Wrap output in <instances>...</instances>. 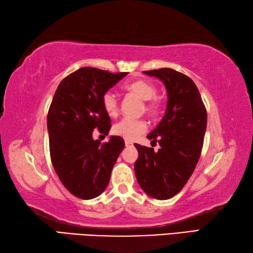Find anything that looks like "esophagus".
I'll use <instances>...</instances> for the list:
<instances>
[{
  "label": "esophagus",
  "mask_w": 253,
  "mask_h": 253,
  "mask_svg": "<svg viewBox=\"0 0 253 253\" xmlns=\"http://www.w3.org/2000/svg\"><path fill=\"white\" fill-rule=\"evenodd\" d=\"M125 145H126V147H130V146H132V142L126 140V141H125Z\"/></svg>",
  "instance_id": "34e87169"
}]
</instances>
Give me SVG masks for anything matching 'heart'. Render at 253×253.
Masks as SVG:
<instances>
[{
    "label": "heart",
    "mask_w": 253,
    "mask_h": 253,
    "mask_svg": "<svg viewBox=\"0 0 253 253\" xmlns=\"http://www.w3.org/2000/svg\"><path fill=\"white\" fill-rule=\"evenodd\" d=\"M126 90L138 96L142 100H146V109L150 114L156 113L158 108V102L156 100L155 96L157 94L156 87L151 83L147 81H135L131 83H127L124 86ZM102 105L109 116H116L118 114V99L117 96L113 91L108 90L104 93L102 97ZM147 123L142 119H134L129 117H125L116 123L113 127V131L115 135L121 136L126 140H135L140 135L144 134L147 130Z\"/></svg>",
    "instance_id": "1"
}]
</instances>
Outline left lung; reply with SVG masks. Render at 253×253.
Returning <instances> with one entry per match:
<instances>
[{
  "label": "left lung",
  "instance_id": "left-lung-1",
  "mask_svg": "<svg viewBox=\"0 0 253 253\" xmlns=\"http://www.w3.org/2000/svg\"><path fill=\"white\" fill-rule=\"evenodd\" d=\"M144 73L164 83L168 102L165 116L147 135L155 144L158 141V151L135 144L138 150L135 173L147 195L166 200L182 189L195 170L204 145L207 111L190 77L172 68Z\"/></svg>",
  "mask_w": 253,
  "mask_h": 253
}]
</instances>
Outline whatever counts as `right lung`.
I'll return each instance as SVG.
<instances>
[{
	"instance_id": "obj_1",
	"label": "right lung",
	"mask_w": 253,
	"mask_h": 253,
	"mask_svg": "<svg viewBox=\"0 0 253 253\" xmlns=\"http://www.w3.org/2000/svg\"><path fill=\"white\" fill-rule=\"evenodd\" d=\"M127 73L83 67L57 87L47 114L49 154L64 187L81 199H93L106 189L125 141L112 136L100 144L93 131L108 135L111 118L102 105L104 93Z\"/></svg>"
}]
</instances>
